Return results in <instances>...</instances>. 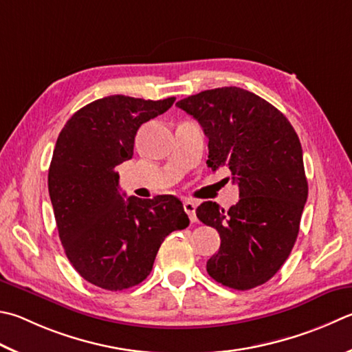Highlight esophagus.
Returning <instances> with one entry per match:
<instances>
[{
  "instance_id": "esophagus-1",
  "label": "esophagus",
  "mask_w": 352,
  "mask_h": 352,
  "mask_svg": "<svg viewBox=\"0 0 352 352\" xmlns=\"http://www.w3.org/2000/svg\"><path fill=\"white\" fill-rule=\"evenodd\" d=\"M183 208H184V210H186V214L189 215V219H190V221H197V215H195V208H197V204H195V201H192V200H189V198H184V201H183Z\"/></svg>"
}]
</instances>
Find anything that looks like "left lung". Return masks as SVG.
Returning a JSON list of instances; mask_svg holds the SVG:
<instances>
[{
  "mask_svg": "<svg viewBox=\"0 0 352 352\" xmlns=\"http://www.w3.org/2000/svg\"><path fill=\"white\" fill-rule=\"evenodd\" d=\"M177 106L209 138L208 168H228L240 190L229 210L212 201L195 210L221 240L208 274L239 291L263 285L289 257L308 198L297 133L266 100L235 86L190 95Z\"/></svg>",
  "mask_w": 352,
  "mask_h": 352,
  "instance_id": "obj_1",
  "label": "left lung"
}]
</instances>
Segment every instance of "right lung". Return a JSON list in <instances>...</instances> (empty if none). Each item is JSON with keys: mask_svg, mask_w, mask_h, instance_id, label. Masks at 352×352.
<instances>
[{"mask_svg": "<svg viewBox=\"0 0 352 352\" xmlns=\"http://www.w3.org/2000/svg\"><path fill=\"white\" fill-rule=\"evenodd\" d=\"M174 101L95 100L67 120L56 140L47 184L61 245L75 271L103 289L142 283L163 240L189 225L177 197L124 200L118 186L117 166L132 158L140 126Z\"/></svg>", "mask_w": 352, "mask_h": 352, "instance_id": "add662e5", "label": "right lung"}]
</instances>
